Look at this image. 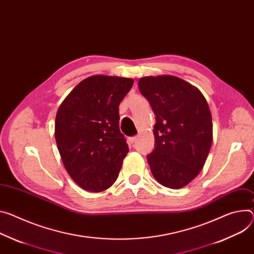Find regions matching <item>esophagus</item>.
Returning a JSON list of instances; mask_svg holds the SVG:
<instances>
[{
    "mask_svg": "<svg viewBox=\"0 0 254 254\" xmlns=\"http://www.w3.org/2000/svg\"><path fill=\"white\" fill-rule=\"evenodd\" d=\"M137 139H139V136L137 135H134V136H131V137H129V143L130 144H134L136 141H137Z\"/></svg>",
    "mask_w": 254,
    "mask_h": 254,
    "instance_id": "34e87169",
    "label": "esophagus"
}]
</instances>
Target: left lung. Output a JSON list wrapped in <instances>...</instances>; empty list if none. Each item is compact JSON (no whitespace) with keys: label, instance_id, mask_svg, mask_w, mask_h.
<instances>
[{"label":"left lung","instance_id":"1","mask_svg":"<svg viewBox=\"0 0 254 254\" xmlns=\"http://www.w3.org/2000/svg\"><path fill=\"white\" fill-rule=\"evenodd\" d=\"M139 88L156 115L151 172L160 184L179 190L198 175L212 147L209 104L195 86L175 76L144 77Z\"/></svg>","mask_w":254,"mask_h":254}]
</instances>
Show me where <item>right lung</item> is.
Wrapping results in <instances>:
<instances>
[{
	"label": "right lung",
	"mask_w": 254,
	"mask_h": 254,
	"mask_svg": "<svg viewBox=\"0 0 254 254\" xmlns=\"http://www.w3.org/2000/svg\"><path fill=\"white\" fill-rule=\"evenodd\" d=\"M133 80L95 75L81 81L61 103L55 137L64 166L78 186L100 192L118 179L128 146L119 106Z\"/></svg>",
	"instance_id": "right-lung-1"
}]
</instances>
